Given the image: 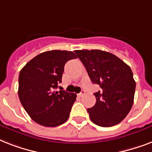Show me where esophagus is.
Here are the masks:
<instances>
[{
	"mask_svg": "<svg viewBox=\"0 0 152 152\" xmlns=\"http://www.w3.org/2000/svg\"><path fill=\"white\" fill-rule=\"evenodd\" d=\"M84 94H85V91H83V90H82V91H81V92L80 93V94H79V96H80V97H82V96H83V95H84Z\"/></svg>",
	"mask_w": 152,
	"mask_h": 152,
	"instance_id": "34e87169",
	"label": "esophagus"
}]
</instances>
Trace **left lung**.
Here are the masks:
<instances>
[{
    "label": "left lung",
    "mask_w": 152,
    "mask_h": 152,
    "mask_svg": "<svg viewBox=\"0 0 152 152\" xmlns=\"http://www.w3.org/2000/svg\"><path fill=\"white\" fill-rule=\"evenodd\" d=\"M93 83L96 102L88 109L91 120L102 127L118 125L129 113L134 100L136 82L130 67L115 56L99 50H75Z\"/></svg>",
    "instance_id": "obj_1"
}]
</instances>
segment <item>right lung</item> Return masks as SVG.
Here are the masks:
<instances>
[{"mask_svg":"<svg viewBox=\"0 0 152 152\" xmlns=\"http://www.w3.org/2000/svg\"><path fill=\"white\" fill-rule=\"evenodd\" d=\"M77 58L72 51L50 50L27 62L19 75L18 95L32 120L45 127H56L68 120L76 95L55 91L61 83L64 64Z\"/></svg>","mask_w":152,"mask_h":152,"instance_id":"add662e5","label":"right lung"}]
</instances>
